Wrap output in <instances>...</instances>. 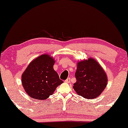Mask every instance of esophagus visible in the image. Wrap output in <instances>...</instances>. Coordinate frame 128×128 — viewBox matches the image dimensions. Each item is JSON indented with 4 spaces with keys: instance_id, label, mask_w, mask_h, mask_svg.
<instances>
[{
    "instance_id": "obj_1",
    "label": "esophagus",
    "mask_w": 128,
    "mask_h": 128,
    "mask_svg": "<svg viewBox=\"0 0 128 128\" xmlns=\"http://www.w3.org/2000/svg\"><path fill=\"white\" fill-rule=\"evenodd\" d=\"M70 82V78H68L67 79L65 80L66 83H69Z\"/></svg>"
}]
</instances>
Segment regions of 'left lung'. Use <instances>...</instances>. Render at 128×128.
Segmentation results:
<instances>
[{
	"mask_svg": "<svg viewBox=\"0 0 128 128\" xmlns=\"http://www.w3.org/2000/svg\"><path fill=\"white\" fill-rule=\"evenodd\" d=\"M75 77L76 82L73 84V88L85 98H97L107 84V77L104 70L92 58L78 62Z\"/></svg>",
	"mask_w": 128,
	"mask_h": 128,
	"instance_id": "1",
	"label": "left lung"
}]
</instances>
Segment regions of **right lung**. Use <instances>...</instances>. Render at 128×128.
Returning <instances> with one entry per match:
<instances>
[{
    "label": "right lung",
    "mask_w": 128,
    "mask_h": 128,
    "mask_svg": "<svg viewBox=\"0 0 128 128\" xmlns=\"http://www.w3.org/2000/svg\"><path fill=\"white\" fill-rule=\"evenodd\" d=\"M55 60L48 55H42L33 60L22 74V84L32 98L46 100L62 84L54 70Z\"/></svg>",
    "instance_id": "obj_1"
}]
</instances>
